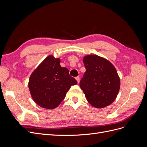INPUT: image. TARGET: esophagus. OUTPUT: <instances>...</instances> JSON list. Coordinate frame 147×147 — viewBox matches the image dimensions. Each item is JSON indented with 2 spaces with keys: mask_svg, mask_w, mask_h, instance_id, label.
Wrapping results in <instances>:
<instances>
[{
  "mask_svg": "<svg viewBox=\"0 0 147 147\" xmlns=\"http://www.w3.org/2000/svg\"><path fill=\"white\" fill-rule=\"evenodd\" d=\"M75 79H76V80H77V82L79 83L80 80V77H75Z\"/></svg>",
  "mask_w": 147,
  "mask_h": 147,
  "instance_id": "34e87169",
  "label": "esophagus"
}]
</instances>
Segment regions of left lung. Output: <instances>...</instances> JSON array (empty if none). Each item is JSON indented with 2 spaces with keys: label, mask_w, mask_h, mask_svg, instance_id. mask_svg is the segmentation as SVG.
Instances as JSON below:
<instances>
[{
  "label": "left lung",
  "mask_w": 147,
  "mask_h": 147,
  "mask_svg": "<svg viewBox=\"0 0 147 147\" xmlns=\"http://www.w3.org/2000/svg\"><path fill=\"white\" fill-rule=\"evenodd\" d=\"M86 72L80 82L86 98L92 106L101 109L115 100L120 80L113 65L104 57L87 55L83 57Z\"/></svg>",
  "instance_id": "left-lung-1"
}]
</instances>
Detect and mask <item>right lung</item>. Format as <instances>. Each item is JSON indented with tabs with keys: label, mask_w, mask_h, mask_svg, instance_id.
Segmentation results:
<instances>
[{
	"label": "right lung",
	"mask_w": 147,
	"mask_h": 147,
	"mask_svg": "<svg viewBox=\"0 0 147 147\" xmlns=\"http://www.w3.org/2000/svg\"><path fill=\"white\" fill-rule=\"evenodd\" d=\"M77 82L61 67L60 59L50 55L34 70L29 78L28 86L34 102L44 109L56 108L63 101L70 87Z\"/></svg>",
	"instance_id": "right-lung-1"
}]
</instances>
